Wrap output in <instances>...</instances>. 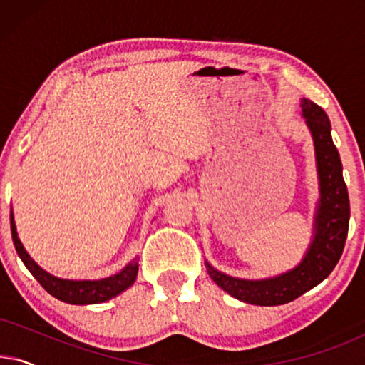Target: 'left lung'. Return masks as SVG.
Listing matches in <instances>:
<instances>
[{
  "label": "left lung",
  "mask_w": 365,
  "mask_h": 365,
  "mask_svg": "<svg viewBox=\"0 0 365 365\" xmlns=\"http://www.w3.org/2000/svg\"><path fill=\"white\" fill-rule=\"evenodd\" d=\"M301 108L312 134L319 178L314 236L306 256L291 271L259 281L227 276L206 261L209 276L222 291L254 306H281L316 287L336 267L347 239L351 206L342 178V163L331 136V121L326 111L311 99H302Z\"/></svg>",
  "instance_id": "1"
}]
</instances>
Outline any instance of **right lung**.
<instances>
[{"instance_id": "right-lung-1", "label": "right lung", "mask_w": 365, "mask_h": 365, "mask_svg": "<svg viewBox=\"0 0 365 365\" xmlns=\"http://www.w3.org/2000/svg\"><path fill=\"white\" fill-rule=\"evenodd\" d=\"M11 236L14 247H16L18 256L21 257L24 266L28 267V271L33 274L34 279L51 294L53 297L59 299V301L68 302V304H76V306H84V304H99L106 302L109 299L116 297L118 294L126 291L128 287H131L138 276V259H134L128 264L123 271H119L114 276L98 279V281H73V279H61L53 276L38 266L33 261L31 256L26 252V249L19 241L18 232H16V224H14L13 212L11 216Z\"/></svg>"}]
</instances>
